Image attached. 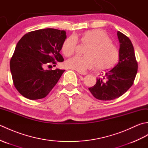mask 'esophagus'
I'll use <instances>...</instances> for the list:
<instances>
[{"mask_svg":"<svg viewBox=\"0 0 148 148\" xmlns=\"http://www.w3.org/2000/svg\"><path fill=\"white\" fill-rule=\"evenodd\" d=\"M77 73L81 75H86L87 74L86 72H77Z\"/></svg>","mask_w":148,"mask_h":148,"instance_id":"34e87169","label":"esophagus"}]
</instances>
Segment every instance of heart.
<instances>
[{"instance_id": "1", "label": "heart", "mask_w": 148, "mask_h": 148, "mask_svg": "<svg viewBox=\"0 0 148 148\" xmlns=\"http://www.w3.org/2000/svg\"><path fill=\"white\" fill-rule=\"evenodd\" d=\"M78 39L83 45H87L84 56H74L65 62L66 67L84 72L97 67L99 71H108L117 63L119 53L115 45L104 31L93 29L86 31L80 38L71 36L62 45V51L69 57L74 54Z\"/></svg>"}]
</instances>
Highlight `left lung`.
Instances as JSON below:
<instances>
[{
  "label": "left lung",
  "instance_id": "left-lung-1",
  "mask_svg": "<svg viewBox=\"0 0 148 148\" xmlns=\"http://www.w3.org/2000/svg\"><path fill=\"white\" fill-rule=\"evenodd\" d=\"M117 35L120 43L118 63L97 78L95 85L88 88L98 100H111L123 95L132 86L136 76L138 64L132 43L119 31Z\"/></svg>",
  "mask_w": 148,
  "mask_h": 148
}]
</instances>
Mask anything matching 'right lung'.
Masks as SVG:
<instances>
[{"label": "right lung", "instance_id": "1", "mask_svg": "<svg viewBox=\"0 0 148 148\" xmlns=\"http://www.w3.org/2000/svg\"><path fill=\"white\" fill-rule=\"evenodd\" d=\"M65 39L64 30L45 29L25 34L19 40L10 69L14 86L21 95L37 100L51 92L65 70H44V67L64 61L60 51Z\"/></svg>", "mask_w": 148, "mask_h": 148}]
</instances>
